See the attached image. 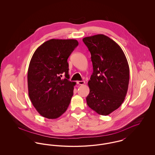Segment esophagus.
I'll use <instances>...</instances> for the list:
<instances>
[{
  "mask_svg": "<svg viewBox=\"0 0 155 155\" xmlns=\"http://www.w3.org/2000/svg\"><path fill=\"white\" fill-rule=\"evenodd\" d=\"M77 84L78 85H84L85 84V81H78L77 82Z\"/></svg>",
  "mask_w": 155,
  "mask_h": 155,
  "instance_id": "esophagus-1",
  "label": "esophagus"
}]
</instances>
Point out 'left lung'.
Here are the masks:
<instances>
[{"label": "left lung", "instance_id": "left-lung-1", "mask_svg": "<svg viewBox=\"0 0 155 155\" xmlns=\"http://www.w3.org/2000/svg\"><path fill=\"white\" fill-rule=\"evenodd\" d=\"M91 54L93 73L88 81L89 107L107 116L117 109L125 99L130 68L125 54L115 41L103 34L82 39Z\"/></svg>", "mask_w": 155, "mask_h": 155}]
</instances>
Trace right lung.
<instances>
[{"mask_svg":"<svg viewBox=\"0 0 155 155\" xmlns=\"http://www.w3.org/2000/svg\"><path fill=\"white\" fill-rule=\"evenodd\" d=\"M78 45L75 39H52L39 46L32 55L27 74L28 95L44 117L58 118L70 104L76 82L68 80L67 59Z\"/></svg>","mask_w":155,"mask_h":155,"instance_id":"add662e5","label":"right lung"}]
</instances>
